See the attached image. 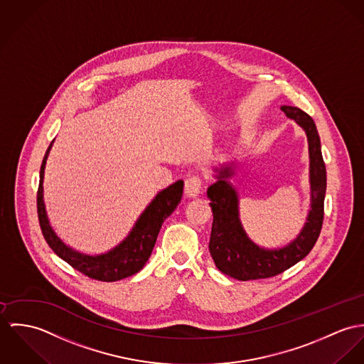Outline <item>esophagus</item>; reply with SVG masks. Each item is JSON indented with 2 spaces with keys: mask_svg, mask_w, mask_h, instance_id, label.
Listing matches in <instances>:
<instances>
[{
  "mask_svg": "<svg viewBox=\"0 0 364 364\" xmlns=\"http://www.w3.org/2000/svg\"><path fill=\"white\" fill-rule=\"evenodd\" d=\"M202 188H203V181H202L201 176L198 174H193L186 180L184 184V190L187 197H197L201 194Z\"/></svg>",
  "mask_w": 364,
  "mask_h": 364,
  "instance_id": "34e87169",
  "label": "esophagus"
}]
</instances>
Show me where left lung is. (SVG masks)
<instances>
[{
    "label": "left lung",
    "instance_id": "obj_1",
    "mask_svg": "<svg viewBox=\"0 0 364 364\" xmlns=\"http://www.w3.org/2000/svg\"><path fill=\"white\" fill-rule=\"evenodd\" d=\"M281 110L307 134L311 210L301 233L294 242L279 250L259 248L245 236L240 225L237 194L226 181L233 171L229 166L222 167L218 176L219 180L208 188L213 213L209 252L220 272L239 281L265 279L282 274L313 250L323 228L326 171L317 127L314 120L299 107L282 106Z\"/></svg>",
    "mask_w": 364,
    "mask_h": 364
}]
</instances>
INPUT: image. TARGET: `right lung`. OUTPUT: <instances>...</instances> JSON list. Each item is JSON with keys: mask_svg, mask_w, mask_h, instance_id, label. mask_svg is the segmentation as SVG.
<instances>
[{"mask_svg": "<svg viewBox=\"0 0 364 364\" xmlns=\"http://www.w3.org/2000/svg\"><path fill=\"white\" fill-rule=\"evenodd\" d=\"M51 149L48 145L41 167V181L38 188V216L41 233L50 248L74 269L85 277L100 282H116L139 272L152 254L163 222L177 208L183 196V180L176 181L161 191L156 198L144 210L129 236L107 254L90 257L81 254L61 242L53 232L43 202V174L47 155Z\"/></svg>", "mask_w": 364, "mask_h": 364, "instance_id": "add662e5", "label": "right lung"}]
</instances>
